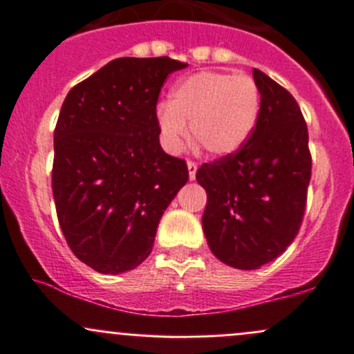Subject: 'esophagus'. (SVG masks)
Returning a JSON list of instances; mask_svg holds the SVG:
<instances>
[{
    "mask_svg": "<svg viewBox=\"0 0 354 354\" xmlns=\"http://www.w3.org/2000/svg\"><path fill=\"white\" fill-rule=\"evenodd\" d=\"M188 166V176H190V180H195V174H197V162H194V160H188L187 162Z\"/></svg>",
    "mask_w": 354,
    "mask_h": 354,
    "instance_id": "obj_1",
    "label": "esophagus"
}]
</instances>
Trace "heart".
Masks as SVG:
<instances>
[{"label": "heart", "instance_id": "obj_1", "mask_svg": "<svg viewBox=\"0 0 354 354\" xmlns=\"http://www.w3.org/2000/svg\"><path fill=\"white\" fill-rule=\"evenodd\" d=\"M260 114L259 84L248 75L198 71L178 82L169 102L156 111L164 147L178 152L190 135L210 156L240 151L252 137Z\"/></svg>", "mask_w": 354, "mask_h": 354}]
</instances>
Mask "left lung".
<instances>
[{"instance_id": "left-lung-1", "label": "left lung", "mask_w": 354, "mask_h": 354, "mask_svg": "<svg viewBox=\"0 0 354 354\" xmlns=\"http://www.w3.org/2000/svg\"><path fill=\"white\" fill-rule=\"evenodd\" d=\"M260 114L248 142L234 154L198 167L207 192L202 227L210 252L226 266L253 270L272 262L301 226L312 176L308 130L284 87L253 70Z\"/></svg>"}]
</instances>
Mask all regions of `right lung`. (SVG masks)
Wrapping results in <instances>:
<instances>
[{
	"label": "right lung",
	"instance_id": "add662e5",
	"mask_svg": "<svg viewBox=\"0 0 354 354\" xmlns=\"http://www.w3.org/2000/svg\"><path fill=\"white\" fill-rule=\"evenodd\" d=\"M187 63L118 58L68 92L55 128L53 197L78 260L101 274L140 266L188 167L162 151L156 106Z\"/></svg>",
	"mask_w": 354,
	"mask_h": 354
}]
</instances>
